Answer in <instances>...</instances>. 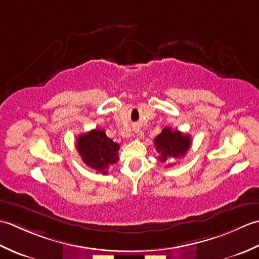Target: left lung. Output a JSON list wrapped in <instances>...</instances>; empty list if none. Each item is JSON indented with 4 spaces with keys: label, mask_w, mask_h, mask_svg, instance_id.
I'll use <instances>...</instances> for the list:
<instances>
[{
    "label": "left lung",
    "mask_w": 259,
    "mask_h": 259,
    "mask_svg": "<svg viewBox=\"0 0 259 259\" xmlns=\"http://www.w3.org/2000/svg\"><path fill=\"white\" fill-rule=\"evenodd\" d=\"M191 146V137L166 126L155 138L158 160L161 162L184 157Z\"/></svg>",
    "instance_id": "8db88e82"
}]
</instances>
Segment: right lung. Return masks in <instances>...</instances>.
Here are the masks:
<instances>
[{
  "instance_id": "add662e5",
  "label": "right lung",
  "mask_w": 259,
  "mask_h": 259,
  "mask_svg": "<svg viewBox=\"0 0 259 259\" xmlns=\"http://www.w3.org/2000/svg\"><path fill=\"white\" fill-rule=\"evenodd\" d=\"M75 146L82 161L102 175H108L109 167L118 162L120 146L108 138L104 130L95 129L80 135Z\"/></svg>"
}]
</instances>
